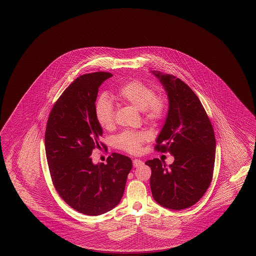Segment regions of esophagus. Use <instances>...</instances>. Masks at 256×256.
<instances>
[{
  "label": "esophagus",
  "mask_w": 256,
  "mask_h": 256,
  "mask_svg": "<svg viewBox=\"0 0 256 256\" xmlns=\"http://www.w3.org/2000/svg\"><path fill=\"white\" fill-rule=\"evenodd\" d=\"M144 164V162H142V160H133V167L134 168H137V167H139V166H142Z\"/></svg>",
  "instance_id": "1"
}]
</instances>
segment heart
I'll list each match as a JSON object with an SVG mask.
<instances>
[{"mask_svg": "<svg viewBox=\"0 0 256 256\" xmlns=\"http://www.w3.org/2000/svg\"><path fill=\"white\" fill-rule=\"evenodd\" d=\"M117 98L144 112V119L150 123L162 120L167 112V101L162 96L156 94L155 90L144 82L132 80L118 89ZM94 116L104 130L114 126V107L107 94H101L94 102ZM148 136L144 132H124L114 139L117 148L130 154H138Z\"/></svg>", "mask_w": 256, "mask_h": 256, "instance_id": "b5f03b06", "label": "heart"}]
</instances>
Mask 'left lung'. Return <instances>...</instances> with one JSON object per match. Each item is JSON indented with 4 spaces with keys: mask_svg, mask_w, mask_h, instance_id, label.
<instances>
[{
    "mask_svg": "<svg viewBox=\"0 0 256 256\" xmlns=\"http://www.w3.org/2000/svg\"><path fill=\"white\" fill-rule=\"evenodd\" d=\"M167 93L169 110L156 140V150L174 156L166 166L158 158L151 167L153 198L163 208L181 210L196 204L210 186L215 163V134L201 101L178 78L151 71Z\"/></svg>",
    "mask_w": 256,
    "mask_h": 256,
    "instance_id": "8db88e82",
    "label": "left lung"
}]
</instances>
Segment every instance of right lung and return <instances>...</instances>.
<instances>
[{
	"label": "right lung",
	"mask_w": 256,
	"mask_h": 256,
	"mask_svg": "<svg viewBox=\"0 0 256 256\" xmlns=\"http://www.w3.org/2000/svg\"><path fill=\"white\" fill-rule=\"evenodd\" d=\"M112 76L94 72L77 78L56 101L45 132L46 160L55 190L73 210L89 216L116 206L132 168V160L121 154L112 153L107 164H94L90 156L94 148H100L103 133L94 116V102L100 86Z\"/></svg>",
	"instance_id": "1"
}]
</instances>
